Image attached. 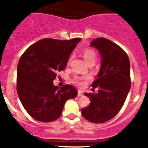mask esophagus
<instances>
[{"mask_svg":"<svg viewBox=\"0 0 148 148\" xmlns=\"http://www.w3.org/2000/svg\"><path fill=\"white\" fill-rule=\"evenodd\" d=\"M83 95H84V94H83V93H82V92L80 91V90L78 91V96L81 97V96H83Z\"/></svg>","mask_w":148,"mask_h":148,"instance_id":"1","label":"esophagus"}]
</instances>
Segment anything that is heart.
I'll return each mask as SVG.
<instances>
[{"mask_svg": "<svg viewBox=\"0 0 148 148\" xmlns=\"http://www.w3.org/2000/svg\"><path fill=\"white\" fill-rule=\"evenodd\" d=\"M83 56H84V59L88 64H95V62L97 60V54L91 49H86L83 51ZM71 60V58L69 59L68 63H69ZM90 78L88 76H81L76 75L72 78V82L74 84H76V86H82L85 84V82L88 81Z\"/></svg>", "mask_w": 148, "mask_h": 148, "instance_id": "heart-1", "label": "heart"}]
</instances>
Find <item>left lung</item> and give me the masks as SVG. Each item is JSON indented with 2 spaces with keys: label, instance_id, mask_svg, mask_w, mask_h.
<instances>
[{
  "label": "left lung",
  "instance_id": "8db88e82",
  "mask_svg": "<svg viewBox=\"0 0 148 148\" xmlns=\"http://www.w3.org/2000/svg\"><path fill=\"white\" fill-rule=\"evenodd\" d=\"M90 45L101 56V68L92 84L98 93H84L90 103L81 114L91 123H103L114 118L126 100L131 87L130 62L127 53L111 40L99 37Z\"/></svg>",
  "mask_w": 148,
  "mask_h": 148
}]
</instances>
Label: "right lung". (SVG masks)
Segmentation results:
<instances>
[{
	"mask_svg": "<svg viewBox=\"0 0 148 148\" xmlns=\"http://www.w3.org/2000/svg\"><path fill=\"white\" fill-rule=\"evenodd\" d=\"M81 38H45L30 46L18 61L16 90L27 113L37 121L49 123L60 117L64 103L77 96L70 85L53 86L57 73L64 70L69 55Z\"/></svg>",
	"mask_w": 148,
	"mask_h": 148,
	"instance_id": "obj_1",
	"label": "right lung"
}]
</instances>
